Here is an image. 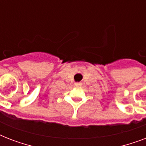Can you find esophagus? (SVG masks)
Returning a JSON list of instances; mask_svg holds the SVG:
<instances>
[{
    "label": "esophagus",
    "instance_id": "obj_1",
    "mask_svg": "<svg viewBox=\"0 0 146 146\" xmlns=\"http://www.w3.org/2000/svg\"><path fill=\"white\" fill-rule=\"evenodd\" d=\"M75 86H81V82H76Z\"/></svg>",
    "mask_w": 146,
    "mask_h": 146
}]
</instances>
